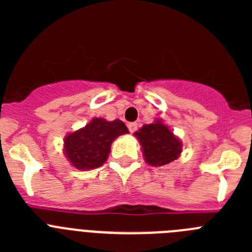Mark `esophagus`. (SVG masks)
Returning a JSON list of instances; mask_svg holds the SVG:
<instances>
[{"label": "esophagus", "instance_id": "1", "mask_svg": "<svg viewBox=\"0 0 252 252\" xmlns=\"http://www.w3.org/2000/svg\"><path fill=\"white\" fill-rule=\"evenodd\" d=\"M127 127L128 130H130V132L133 133L137 130V124L136 122H130V124H127Z\"/></svg>", "mask_w": 252, "mask_h": 252}]
</instances>
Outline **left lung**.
<instances>
[{
	"label": "left lung",
	"mask_w": 252,
	"mask_h": 252,
	"mask_svg": "<svg viewBox=\"0 0 252 252\" xmlns=\"http://www.w3.org/2000/svg\"><path fill=\"white\" fill-rule=\"evenodd\" d=\"M135 136L139 139L146 162L151 166L169 164L182 153V142L160 120L144 125Z\"/></svg>",
	"instance_id": "obj_1"
}]
</instances>
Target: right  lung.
<instances>
[{
	"label": "right lung",
	"mask_w": 252,
	"mask_h": 252,
	"mask_svg": "<svg viewBox=\"0 0 252 252\" xmlns=\"http://www.w3.org/2000/svg\"><path fill=\"white\" fill-rule=\"evenodd\" d=\"M125 133L128 130L121 120L93 119L86 127L65 137L64 154L77 169H95L106 162L113 140Z\"/></svg>",
	"instance_id": "right-lung-1"
}]
</instances>
